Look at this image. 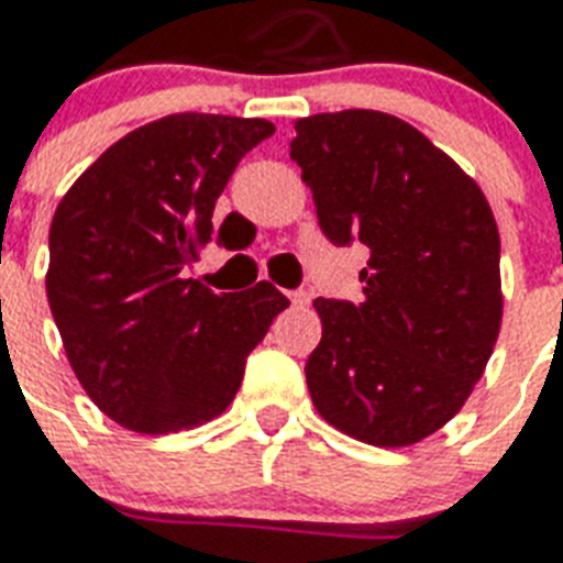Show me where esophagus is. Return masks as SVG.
I'll return each instance as SVG.
<instances>
[{
	"label": "esophagus",
	"mask_w": 563,
	"mask_h": 563,
	"mask_svg": "<svg viewBox=\"0 0 563 563\" xmlns=\"http://www.w3.org/2000/svg\"><path fill=\"white\" fill-rule=\"evenodd\" d=\"M289 300H291V303H295V307H307V303H309V295H307V291H303V289H298V291H291Z\"/></svg>",
	"instance_id": "esophagus-1"
}]
</instances>
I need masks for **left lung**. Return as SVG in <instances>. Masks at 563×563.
Masks as SVG:
<instances>
[{
  "instance_id": "1",
  "label": "left lung",
  "mask_w": 563,
  "mask_h": 563,
  "mask_svg": "<svg viewBox=\"0 0 563 563\" xmlns=\"http://www.w3.org/2000/svg\"><path fill=\"white\" fill-rule=\"evenodd\" d=\"M291 161L333 245L362 242L365 300L318 298L307 360L318 415L374 446H409L453 420L499 324V230L479 184L409 122L379 110L295 122Z\"/></svg>"
}]
</instances>
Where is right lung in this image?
Wrapping results in <instances>:
<instances>
[{"label":"right lung","mask_w":563,"mask_h":563,"mask_svg":"<svg viewBox=\"0 0 563 563\" xmlns=\"http://www.w3.org/2000/svg\"><path fill=\"white\" fill-rule=\"evenodd\" d=\"M265 119L175 113L113 143L57 203L46 295L90 400L131 432L219 418L247 353L289 300L272 283L216 295L187 277L230 175Z\"/></svg>","instance_id":"right-lung-1"}]
</instances>
